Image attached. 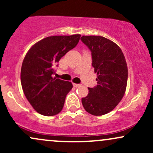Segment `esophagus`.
Listing matches in <instances>:
<instances>
[{
	"label": "esophagus",
	"instance_id": "34e87169",
	"mask_svg": "<svg viewBox=\"0 0 153 153\" xmlns=\"http://www.w3.org/2000/svg\"><path fill=\"white\" fill-rule=\"evenodd\" d=\"M80 84H78V83H73V86L75 87V88H78V87H80Z\"/></svg>",
	"mask_w": 153,
	"mask_h": 153
}]
</instances>
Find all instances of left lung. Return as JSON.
<instances>
[{
	"mask_svg": "<svg viewBox=\"0 0 153 153\" xmlns=\"http://www.w3.org/2000/svg\"><path fill=\"white\" fill-rule=\"evenodd\" d=\"M80 39L91 50L92 66L97 74V85L88 88L82 104L91 114H106L118 105L125 94L128 78L125 57L117 44L103 36H82Z\"/></svg>",
	"mask_w": 153,
	"mask_h": 153,
	"instance_id": "left-lung-1",
	"label": "left lung"
}]
</instances>
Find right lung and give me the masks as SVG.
I'll list each match as a JSON object with an SVG mask.
<instances>
[{
    "mask_svg": "<svg viewBox=\"0 0 153 153\" xmlns=\"http://www.w3.org/2000/svg\"><path fill=\"white\" fill-rule=\"evenodd\" d=\"M80 34L48 36L34 44L26 53L21 70V82L26 99L40 114L54 116L64 106L73 84L53 78L61 57L78 45Z\"/></svg>",
    "mask_w": 153,
    "mask_h": 153,
    "instance_id": "1",
    "label": "right lung"
}]
</instances>
